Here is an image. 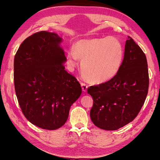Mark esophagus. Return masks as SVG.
<instances>
[{"mask_svg": "<svg viewBox=\"0 0 160 160\" xmlns=\"http://www.w3.org/2000/svg\"><path fill=\"white\" fill-rule=\"evenodd\" d=\"M81 88H82V90H83V91L85 92L87 91V89H88V85H87L85 83H81Z\"/></svg>", "mask_w": 160, "mask_h": 160, "instance_id": "esophagus-1", "label": "esophagus"}]
</instances>
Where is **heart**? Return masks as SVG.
<instances>
[{"instance_id":"obj_1","label":"heart","mask_w":160,"mask_h":160,"mask_svg":"<svg viewBox=\"0 0 160 160\" xmlns=\"http://www.w3.org/2000/svg\"><path fill=\"white\" fill-rule=\"evenodd\" d=\"M123 50L121 42L113 37L82 39L67 52L71 67L82 60L81 71L91 83H105L116 75L122 65Z\"/></svg>"}]
</instances>
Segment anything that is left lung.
I'll return each mask as SVG.
<instances>
[{"label":"left lung","instance_id":"8db88e82","mask_svg":"<svg viewBox=\"0 0 160 160\" xmlns=\"http://www.w3.org/2000/svg\"><path fill=\"white\" fill-rule=\"evenodd\" d=\"M149 73L146 55L128 36L124 57L116 75L88 93L93 100L90 117L95 125L105 130H117L137 117L146 99Z\"/></svg>","mask_w":160,"mask_h":160}]
</instances>
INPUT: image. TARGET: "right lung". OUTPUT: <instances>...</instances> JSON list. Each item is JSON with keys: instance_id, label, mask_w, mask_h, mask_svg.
<instances>
[{"instance_id": "add662e5", "label": "right lung", "mask_w": 160, "mask_h": 160, "mask_svg": "<svg viewBox=\"0 0 160 160\" xmlns=\"http://www.w3.org/2000/svg\"><path fill=\"white\" fill-rule=\"evenodd\" d=\"M61 42L55 32H36L21 43L14 59L20 108L31 123L44 129L62 126L82 92L77 79L65 70L67 58Z\"/></svg>"}]
</instances>
